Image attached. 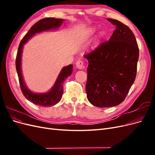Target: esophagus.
<instances>
[{
  "label": "esophagus",
  "mask_w": 155,
  "mask_h": 155,
  "mask_svg": "<svg viewBox=\"0 0 155 155\" xmlns=\"http://www.w3.org/2000/svg\"><path fill=\"white\" fill-rule=\"evenodd\" d=\"M83 61L81 60H79L76 62V67L79 69H83Z\"/></svg>",
  "instance_id": "esophagus-1"
}]
</instances>
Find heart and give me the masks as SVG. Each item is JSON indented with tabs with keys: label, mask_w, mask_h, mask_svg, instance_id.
Returning a JSON list of instances; mask_svg holds the SVG:
<instances>
[{
	"label": "heart",
	"mask_w": 155,
	"mask_h": 155,
	"mask_svg": "<svg viewBox=\"0 0 155 155\" xmlns=\"http://www.w3.org/2000/svg\"><path fill=\"white\" fill-rule=\"evenodd\" d=\"M95 30H95V28H92V29L91 30V31H91V33H94V32L95 31Z\"/></svg>",
	"instance_id": "obj_1"
}]
</instances>
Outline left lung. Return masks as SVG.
Wrapping results in <instances>:
<instances>
[{
  "label": "left lung",
  "mask_w": 155,
  "mask_h": 155,
  "mask_svg": "<svg viewBox=\"0 0 155 155\" xmlns=\"http://www.w3.org/2000/svg\"><path fill=\"white\" fill-rule=\"evenodd\" d=\"M116 26L108 41L84 57L87 59L86 92L88 100L98 107H111L124 101L135 80L139 49L129 28L107 18Z\"/></svg>",
  "instance_id": "1"
}]
</instances>
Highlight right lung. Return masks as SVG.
Segmentation results:
<instances>
[{"label": "right lung", "mask_w": 155, "mask_h": 155, "mask_svg": "<svg viewBox=\"0 0 155 155\" xmlns=\"http://www.w3.org/2000/svg\"><path fill=\"white\" fill-rule=\"evenodd\" d=\"M63 22V19L54 18L53 17L45 18L39 21L31 27L28 32L21 40L19 46H18L15 65L21 91L23 95L25 96L28 100L37 105L50 107L57 104L61 100L63 93V82L65 79L71 75L72 72V65L69 64L68 66L64 67L61 70V72H60L55 85L51 89V91L44 94H35L32 92L26 87L24 80H23L21 73V64L23 45L36 33H39L54 28H58L62 24Z\"/></svg>", "instance_id": "right-lung-1"}]
</instances>
